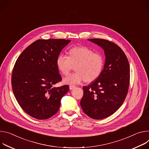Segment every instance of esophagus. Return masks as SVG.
Here are the masks:
<instances>
[{
    "label": "esophagus",
    "mask_w": 149,
    "mask_h": 149,
    "mask_svg": "<svg viewBox=\"0 0 149 149\" xmlns=\"http://www.w3.org/2000/svg\"><path fill=\"white\" fill-rule=\"evenodd\" d=\"M75 88H76V86H74V85H70V86H69V88H70V90H72V89H74Z\"/></svg>",
    "instance_id": "obj_1"
}]
</instances>
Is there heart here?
Wrapping results in <instances>:
<instances>
[{
  "label": "heart",
  "instance_id": "1",
  "mask_svg": "<svg viewBox=\"0 0 149 149\" xmlns=\"http://www.w3.org/2000/svg\"><path fill=\"white\" fill-rule=\"evenodd\" d=\"M76 73L65 77L63 81L65 84L77 85L86 81L96 80L101 74L104 60L100 53H94L86 46H76L68 51V57L59 55L56 59L57 68L62 74L68 75L75 65Z\"/></svg>",
  "mask_w": 149,
  "mask_h": 149
}]
</instances>
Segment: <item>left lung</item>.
I'll return each instance as SVG.
<instances>
[{
    "mask_svg": "<svg viewBox=\"0 0 149 149\" xmlns=\"http://www.w3.org/2000/svg\"><path fill=\"white\" fill-rule=\"evenodd\" d=\"M104 51L103 70L95 81L84 86L80 106L91 118L101 120L116 112L126 97L130 84L128 59L117 45L106 40L88 39Z\"/></svg>",
    "mask_w": 149,
    "mask_h": 149,
    "instance_id": "obj_1",
    "label": "left lung"
}]
</instances>
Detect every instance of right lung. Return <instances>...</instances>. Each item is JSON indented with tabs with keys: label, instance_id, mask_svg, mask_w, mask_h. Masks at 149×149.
<instances>
[{
	"label": "right lung",
	"instance_id": "add662e5",
	"mask_svg": "<svg viewBox=\"0 0 149 149\" xmlns=\"http://www.w3.org/2000/svg\"><path fill=\"white\" fill-rule=\"evenodd\" d=\"M71 40H38L18 57L12 75V86L16 101L32 117L46 120L58 111L68 85L53 86L61 81L56 59Z\"/></svg>",
	"mask_w": 149,
	"mask_h": 149
}]
</instances>
